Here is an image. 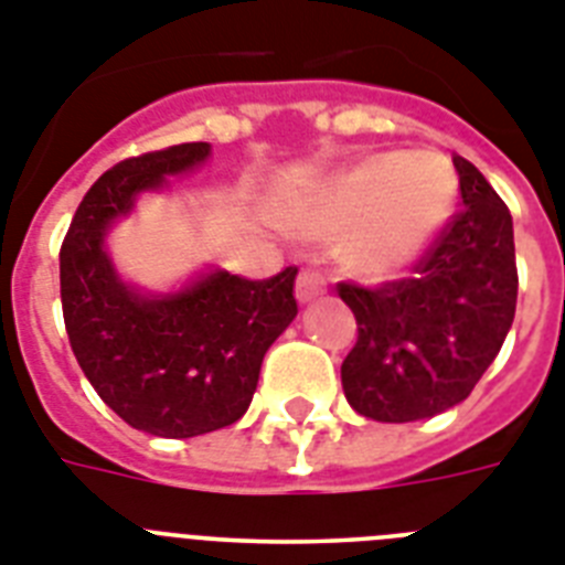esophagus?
Returning <instances> with one entry per match:
<instances>
[{
  "instance_id": "esophagus-1",
  "label": "esophagus",
  "mask_w": 565,
  "mask_h": 565,
  "mask_svg": "<svg viewBox=\"0 0 565 565\" xmlns=\"http://www.w3.org/2000/svg\"><path fill=\"white\" fill-rule=\"evenodd\" d=\"M324 287H328V284H324V275L319 273V269L307 267V269H301V273H298V278H296L298 301H310V298L322 296Z\"/></svg>"
}]
</instances>
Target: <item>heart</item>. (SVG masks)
Listing matches in <instances>:
<instances>
[{
  "label": "heart",
  "instance_id": "b5f03b06",
  "mask_svg": "<svg viewBox=\"0 0 565 565\" xmlns=\"http://www.w3.org/2000/svg\"><path fill=\"white\" fill-rule=\"evenodd\" d=\"M458 179L438 153H377L348 168L330 185L307 228L354 226L342 260L362 278H388L409 267L447 223Z\"/></svg>",
  "mask_w": 565,
  "mask_h": 565
}]
</instances>
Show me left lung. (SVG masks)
Returning a JSON list of instances; mask_svg holds the SVG:
<instances>
[{
	"label": "left lung",
	"mask_w": 565,
	"mask_h": 565,
	"mask_svg": "<svg viewBox=\"0 0 565 565\" xmlns=\"http://www.w3.org/2000/svg\"><path fill=\"white\" fill-rule=\"evenodd\" d=\"M465 209L412 264L377 287L339 281L356 316L342 388L360 415L409 424L456 406L497 360L516 313L511 211L473 162L452 159Z\"/></svg>",
	"instance_id": "obj_1"
}]
</instances>
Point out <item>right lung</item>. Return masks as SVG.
<instances>
[{"mask_svg":"<svg viewBox=\"0 0 565 565\" xmlns=\"http://www.w3.org/2000/svg\"><path fill=\"white\" fill-rule=\"evenodd\" d=\"M205 156V141H185L118 162L86 191L60 246V301L77 365L121 420L159 438H194L241 420L267 348L298 313L296 267L260 281L211 273L164 298L136 296L113 273L109 223L139 191Z\"/></svg>","mask_w":565,"mask_h":565,"instance_id":"add662e5","label":"right lung"}]
</instances>
